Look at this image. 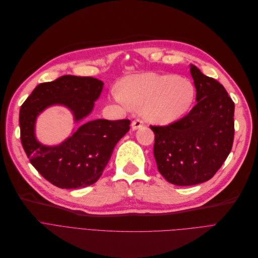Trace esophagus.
Instances as JSON below:
<instances>
[{
    "label": "esophagus",
    "instance_id": "34e87169",
    "mask_svg": "<svg viewBox=\"0 0 258 258\" xmlns=\"http://www.w3.org/2000/svg\"><path fill=\"white\" fill-rule=\"evenodd\" d=\"M143 126H144V122H143L141 118H136V119H134L133 122H132V129L133 130L142 128Z\"/></svg>",
    "mask_w": 258,
    "mask_h": 258
}]
</instances>
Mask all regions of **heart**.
<instances>
[{"label": "heart", "mask_w": 258, "mask_h": 258, "mask_svg": "<svg viewBox=\"0 0 258 258\" xmlns=\"http://www.w3.org/2000/svg\"><path fill=\"white\" fill-rule=\"evenodd\" d=\"M112 97L127 109H142L150 122L170 124L190 109L196 88L190 80L176 75L146 73L125 78Z\"/></svg>", "instance_id": "b5f03b06"}]
</instances>
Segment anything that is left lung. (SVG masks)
Segmentation results:
<instances>
[{"label":"left lung","mask_w":258,"mask_h":258,"mask_svg":"<svg viewBox=\"0 0 258 258\" xmlns=\"http://www.w3.org/2000/svg\"><path fill=\"white\" fill-rule=\"evenodd\" d=\"M197 104L182 118L150 126L155 134L154 157L159 173L180 186L199 184L215 176L228 157L234 139V102L216 79L190 66Z\"/></svg>","instance_id":"1"}]
</instances>
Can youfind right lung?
<instances>
[{"label": "right lung", "mask_w": 258, "mask_h": 258, "mask_svg": "<svg viewBox=\"0 0 258 258\" xmlns=\"http://www.w3.org/2000/svg\"><path fill=\"white\" fill-rule=\"evenodd\" d=\"M104 83L93 77L66 75L40 83L20 110L21 142L37 172L60 188H79L94 184L107 165L117 142L130 129L129 119H95L81 125L61 145L47 147L34 135L36 116L54 104L72 110L75 120L92 112Z\"/></svg>", "instance_id": "1"}]
</instances>
